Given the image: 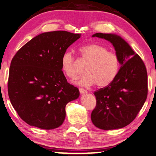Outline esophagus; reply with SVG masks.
<instances>
[{"instance_id":"34e87169","label":"esophagus","mask_w":156,"mask_h":156,"mask_svg":"<svg viewBox=\"0 0 156 156\" xmlns=\"http://www.w3.org/2000/svg\"><path fill=\"white\" fill-rule=\"evenodd\" d=\"M79 92H80V94H84V93H87V90L83 89V88L80 87L79 88Z\"/></svg>"}]
</instances>
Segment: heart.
<instances>
[{"label":"heart","instance_id":"obj_1","mask_svg":"<svg viewBox=\"0 0 156 156\" xmlns=\"http://www.w3.org/2000/svg\"><path fill=\"white\" fill-rule=\"evenodd\" d=\"M81 59L87 62L84 69L85 73L81 76L78 84L89 87L97 84L106 87L116 78L120 67V60L115 52H110L105 46L92 43L79 48ZM62 71L69 78L75 79L78 75L76 59L72 52L67 50L61 58Z\"/></svg>","mask_w":156,"mask_h":156}]
</instances>
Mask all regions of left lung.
<instances>
[{
  "mask_svg": "<svg viewBox=\"0 0 156 156\" xmlns=\"http://www.w3.org/2000/svg\"><path fill=\"white\" fill-rule=\"evenodd\" d=\"M92 37L113 44L120 69L111 83L94 92L96 106L91 120L99 129H120L131 123L142 108L148 94V76L143 60L119 36L97 33Z\"/></svg>",
  "mask_w": 156,
  "mask_h": 156,
  "instance_id": "obj_1",
  "label": "left lung"
}]
</instances>
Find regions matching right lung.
Returning a JSON list of instances; mask_svg holds the SVG:
<instances>
[{
	"mask_svg": "<svg viewBox=\"0 0 156 156\" xmlns=\"http://www.w3.org/2000/svg\"><path fill=\"white\" fill-rule=\"evenodd\" d=\"M80 36L65 31L46 32L32 38L14 56L8 95L13 108L27 124L52 129L64 121L66 104L80 93L67 82L61 58Z\"/></svg>",
	"mask_w": 156,
	"mask_h": 156,
	"instance_id": "add662e5",
	"label": "right lung"
}]
</instances>
